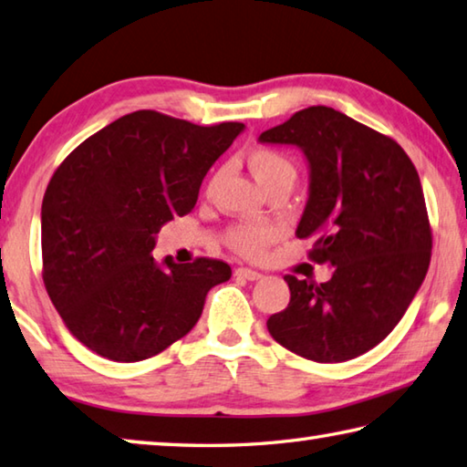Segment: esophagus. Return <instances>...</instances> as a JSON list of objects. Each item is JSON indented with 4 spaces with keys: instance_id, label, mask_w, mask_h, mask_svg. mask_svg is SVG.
I'll return each mask as SVG.
<instances>
[{
    "instance_id": "esophagus-1",
    "label": "esophagus",
    "mask_w": 467,
    "mask_h": 467,
    "mask_svg": "<svg viewBox=\"0 0 467 467\" xmlns=\"http://www.w3.org/2000/svg\"><path fill=\"white\" fill-rule=\"evenodd\" d=\"M236 277H243V279H249V282H255V279H261L263 275L255 269H249V267H239L234 271Z\"/></svg>"
}]
</instances>
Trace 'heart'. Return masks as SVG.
Instances as JSON below:
<instances>
[{"label": "heart", "instance_id": "obj_1", "mask_svg": "<svg viewBox=\"0 0 467 467\" xmlns=\"http://www.w3.org/2000/svg\"><path fill=\"white\" fill-rule=\"evenodd\" d=\"M247 167L261 192L279 183L292 188L296 175H298L292 159L274 149H253L247 155ZM274 236L275 231L271 226L239 224L226 233V244L244 257H259L267 249V244L274 241Z\"/></svg>", "mask_w": 467, "mask_h": 467}]
</instances>
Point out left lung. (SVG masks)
Here are the masks:
<instances>
[{
	"instance_id": "obj_1",
	"label": "left lung",
	"mask_w": 467,
	"mask_h": 467,
	"mask_svg": "<svg viewBox=\"0 0 467 467\" xmlns=\"http://www.w3.org/2000/svg\"><path fill=\"white\" fill-rule=\"evenodd\" d=\"M308 161V202L296 228L310 257L335 267L325 284L285 275L287 308L269 335L318 363L359 358L392 333L427 275L431 236L412 161L396 140L327 106H310L261 132Z\"/></svg>"
}]
</instances>
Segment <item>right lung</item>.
I'll use <instances>...</instances> for the list:
<instances>
[{
    "mask_svg": "<svg viewBox=\"0 0 467 467\" xmlns=\"http://www.w3.org/2000/svg\"><path fill=\"white\" fill-rule=\"evenodd\" d=\"M139 109L67 157L42 200V279L71 335L112 361L167 349L196 327L231 265L157 263L161 226L193 210L202 180L243 132Z\"/></svg>",
    "mask_w": 467,
    "mask_h": 467,
    "instance_id": "obj_1",
    "label": "right lung"
}]
</instances>
